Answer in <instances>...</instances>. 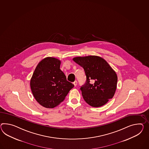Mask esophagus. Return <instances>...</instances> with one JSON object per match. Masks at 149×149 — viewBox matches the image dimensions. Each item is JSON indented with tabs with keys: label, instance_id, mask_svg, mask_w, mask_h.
Segmentation results:
<instances>
[{
	"label": "esophagus",
	"instance_id": "esophagus-1",
	"mask_svg": "<svg viewBox=\"0 0 149 149\" xmlns=\"http://www.w3.org/2000/svg\"><path fill=\"white\" fill-rule=\"evenodd\" d=\"M73 84H74V86H75V87H76V86H77V82L76 81H75L73 82Z\"/></svg>",
	"mask_w": 149,
	"mask_h": 149
}]
</instances>
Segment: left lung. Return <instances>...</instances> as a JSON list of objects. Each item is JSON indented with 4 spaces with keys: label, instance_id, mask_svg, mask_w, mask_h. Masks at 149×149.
Listing matches in <instances>:
<instances>
[{
    "label": "left lung",
    "instance_id": "8db88e82",
    "mask_svg": "<svg viewBox=\"0 0 149 149\" xmlns=\"http://www.w3.org/2000/svg\"><path fill=\"white\" fill-rule=\"evenodd\" d=\"M73 60L84 68L86 75V82L80 88L84 100L93 107L104 105L115 93L116 72L104 59L98 56H79Z\"/></svg>",
    "mask_w": 149,
    "mask_h": 149
}]
</instances>
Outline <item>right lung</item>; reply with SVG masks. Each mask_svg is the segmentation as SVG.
<instances>
[{"label":"right lung","mask_w":149,"mask_h":149,"mask_svg":"<svg viewBox=\"0 0 149 149\" xmlns=\"http://www.w3.org/2000/svg\"><path fill=\"white\" fill-rule=\"evenodd\" d=\"M60 65L61 61L58 58H44L36 66L31 79L34 98L46 108H53L60 104L74 86L67 80L60 69Z\"/></svg>","instance_id":"add662e5"}]
</instances>
